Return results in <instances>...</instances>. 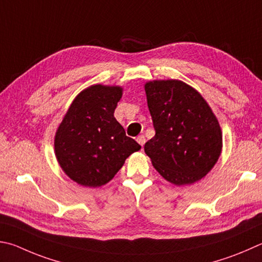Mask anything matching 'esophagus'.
I'll return each mask as SVG.
<instances>
[{
    "mask_svg": "<svg viewBox=\"0 0 262 262\" xmlns=\"http://www.w3.org/2000/svg\"><path fill=\"white\" fill-rule=\"evenodd\" d=\"M136 141H137V143H139L141 146H143L144 143H145V137H144L143 135H140V136L136 139Z\"/></svg>",
    "mask_w": 262,
    "mask_h": 262,
    "instance_id": "esophagus-1",
    "label": "esophagus"
}]
</instances>
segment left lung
<instances>
[{"label":"left lung","instance_id":"1","mask_svg":"<svg viewBox=\"0 0 262 262\" xmlns=\"http://www.w3.org/2000/svg\"><path fill=\"white\" fill-rule=\"evenodd\" d=\"M145 93L156 130L144 145L152 165L177 185L205 177L222 147L220 125L205 99L179 80L147 82Z\"/></svg>","mask_w":262,"mask_h":262}]
</instances>
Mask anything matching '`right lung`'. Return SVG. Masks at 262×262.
<instances>
[{
	"label": "right lung",
	"mask_w": 262,
	"mask_h": 262,
	"mask_svg": "<svg viewBox=\"0 0 262 262\" xmlns=\"http://www.w3.org/2000/svg\"><path fill=\"white\" fill-rule=\"evenodd\" d=\"M121 95L120 87L102 84L83 90L56 133L55 151L60 167L84 187L107 183L126 158L141 149L115 118Z\"/></svg>",
	"instance_id": "obj_1"
}]
</instances>
